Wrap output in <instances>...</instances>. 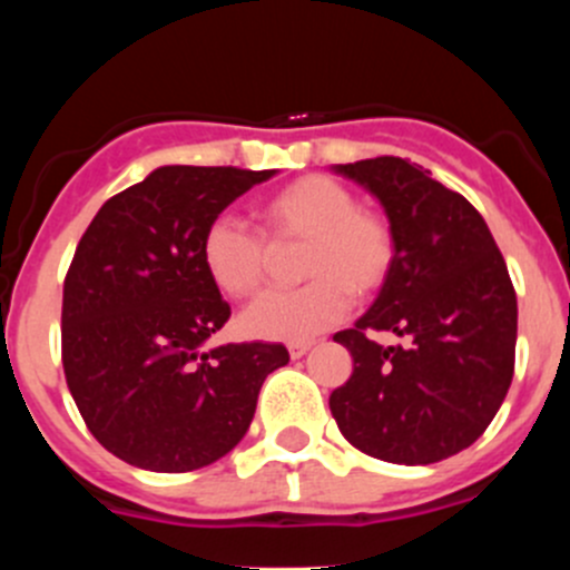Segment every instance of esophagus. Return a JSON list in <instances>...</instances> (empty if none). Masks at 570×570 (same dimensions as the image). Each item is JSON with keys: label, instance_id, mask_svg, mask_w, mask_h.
Masks as SVG:
<instances>
[{"label": "esophagus", "instance_id": "esophagus-1", "mask_svg": "<svg viewBox=\"0 0 570 570\" xmlns=\"http://www.w3.org/2000/svg\"><path fill=\"white\" fill-rule=\"evenodd\" d=\"M308 350H312V342H292L289 344V355H292V358H303V355H306Z\"/></svg>", "mask_w": 570, "mask_h": 570}]
</instances>
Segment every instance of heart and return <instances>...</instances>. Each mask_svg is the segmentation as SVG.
Wrapping results in <instances>:
<instances>
[{
    "mask_svg": "<svg viewBox=\"0 0 570 570\" xmlns=\"http://www.w3.org/2000/svg\"><path fill=\"white\" fill-rule=\"evenodd\" d=\"M273 248L303 245L297 275L303 286L269 292L239 320L253 338L303 342L336 325L350 297L370 301L389 284L396 239L381 212L358 206L333 178L312 174L284 184L256 206ZM234 217H215L200 234V264L226 297L256 295L267 278L273 250Z\"/></svg>",
    "mask_w": 570,
    "mask_h": 570,
    "instance_id": "b5f03b06",
    "label": "heart"
}]
</instances>
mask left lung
I'll return each instance as SVG.
<instances>
[{
  "mask_svg": "<svg viewBox=\"0 0 570 570\" xmlns=\"http://www.w3.org/2000/svg\"><path fill=\"white\" fill-rule=\"evenodd\" d=\"M381 200L396 239L389 284L333 342L353 375L331 413L355 450L428 465L474 444L508 396L515 364L513 281L480 212L422 165L400 157L333 165ZM370 330L405 345L383 348Z\"/></svg>",
  "mask_w": 570,
  "mask_h": 570,
  "instance_id": "obj_1",
  "label": "left lung"
}]
</instances>
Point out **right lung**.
<instances>
[{"mask_svg":"<svg viewBox=\"0 0 570 570\" xmlns=\"http://www.w3.org/2000/svg\"><path fill=\"white\" fill-rule=\"evenodd\" d=\"M275 170L163 165L112 195L62 286V370L107 452L148 471H193L243 441L284 344L204 350L232 308L200 264V234Z\"/></svg>","mask_w":570,"mask_h":570,"instance_id":"1","label":"right lung"}]
</instances>
